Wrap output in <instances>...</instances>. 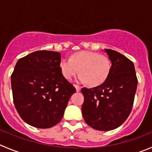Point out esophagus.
<instances>
[{
  "mask_svg": "<svg viewBox=\"0 0 152 152\" xmlns=\"http://www.w3.org/2000/svg\"><path fill=\"white\" fill-rule=\"evenodd\" d=\"M74 86H75V88H76V91H77V92L80 91L81 87H79V85H74Z\"/></svg>",
  "mask_w": 152,
  "mask_h": 152,
  "instance_id": "1",
  "label": "esophagus"
}]
</instances>
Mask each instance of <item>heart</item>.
I'll use <instances>...</instances> for the list:
<instances>
[{
  "mask_svg": "<svg viewBox=\"0 0 152 152\" xmlns=\"http://www.w3.org/2000/svg\"><path fill=\"white\" fill-rule=\"evenodd\" d=\"M59 68L65 79H71L79 72V82H87L90 86L96 87L106 80L110 73L111 63L105 56L93 51L82 50L73 53L70 59L62 58Z\"/></svg>",
  "mask_w": 152,
  "mask_h": 152,
  "instance_id": "b5f03b06",
  "label": "heart"
}]
</instances>
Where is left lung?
Wrapping results in <instances>:
<instances>
[{
	"mask_svg": "<svg viewBox=\"0 0 152 152\" xmlns=\"http://www.w3.org/2000/svg\"><path fill=\"white\" fill-rule=\"evenodd\" d=\"M111 61L106 80L95 88H82L85 123L99 131H110L121 126L129 117L134 100L137 78L134 65L123 54L104 49Z\"/></svg>",
	"mask_w": 152,
	"mask_h": 152,
	"instance_id": "1",
	"label": "left lung"
}]
</instances>
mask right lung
I'll return each mask as SVG.
<instances>
[{
	"label": "right lung",
	"instance_id": "1",
	"mask_svg": "<svg viewBox=\"0 0 152 152\" xmlns=\"http://www.w3.org/2000/svg\"><path fill=\"white\" fill-rule=\"evenodd\" d=\"M61 54L39 50L17 61L11 76L13 102L22 120L33 127L48 129L62 119L76 88L59 68Z\"/></svg>",
	"mask_w": 152,
	"mask_h": 152
}]
</instances>
